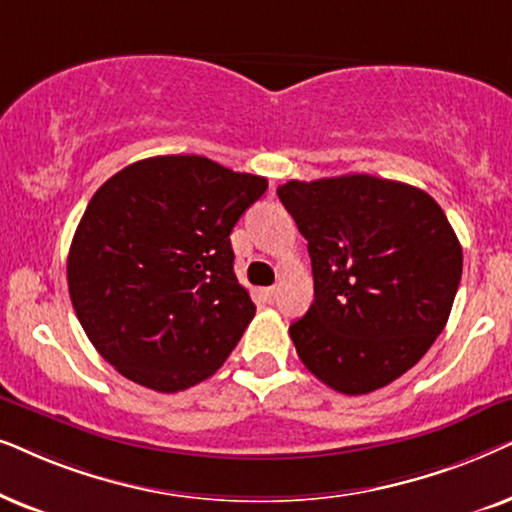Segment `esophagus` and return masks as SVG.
<instances>
[{"label":"esophagus","instance_id":"1","mask_svg":"<svg viewBox=\"0 0 512 512\" xmlns=\"http://www.w3.org/2000/svg\"><path fill=\"white\" fill-rule=\"evenodd\" d=\"M278 292H281V288H278V285H274V288H264L262 295H264V299H267V302H274V299L278 297Z\"/></svg>","mask_w":512,"mask_h":512}]
</instances>
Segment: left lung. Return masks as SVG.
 Returning <instances> with one entry per match:
<instances>
[{"label": "left lung", "mask_w": 512, "mask_h": 512, "mask_svg": "<svg viewBox=\"0 0 512 512\" xmlns=\"http://www.w3.org/2000/svg\"><path fill=\"white\" fill-rule=\"evenodd\" d=\"M276 192L313 269L316 299L290 325L299 360L346 395L391 384L445 330L463 267L452 224L421 189L363 173Z\"/></svg>", "instance_id": "1"}]
</instances>
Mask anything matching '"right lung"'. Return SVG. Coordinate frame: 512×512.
I'll list each match as a JSON object with an SVG mask.
<instances>
[{"mask_svg": "<svg viewBox=\"0 0 512 512\" xmlns=\"http://www.w3.org/2000/svg\"><path fill=\"white\" fill-rule=\"evenodd\" d=\"M267 177L196 154L135 161L88 201L67 255L72 306L119 374L177 393L220 370L255 316L231 229Z\"/></svg>", "mask_w": 512, "mask_h": 512, "instance_id": "obj_1", "label": "right lung"}]
</instances>
